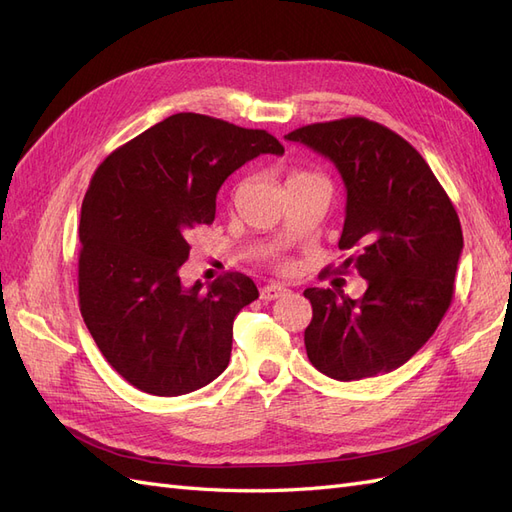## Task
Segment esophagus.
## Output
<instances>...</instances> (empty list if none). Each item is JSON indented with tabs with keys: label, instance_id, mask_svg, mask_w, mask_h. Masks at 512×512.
I'll list each match as a JSON object with an SVG mask.
<instances>
[{
	"label": "esophagus",
	"instance_id": "1",
	"mask_svg": "<svg viewBox=\"0 0 512 512\" xmlns=\"http://www.w3.org/2000/svg\"><path fill=\"white\" fill-rule=\"evenodd\" d=\"M286 292H288V288H286V286H282V284H267V286H262V288H260V299H265V301H275V299L284 297Z\"/></svg>",
	"mask_w": 512,
	"mask_h": 512
}]
</instances>
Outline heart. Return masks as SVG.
Returning <instances> with one entry per match:
<instances>
[{"label":"heart","instance_id":"obj_1","mask_svg":"<svg viewBox=\"0 0 512 512\" xmlns=\"http://www.w3.org/2000/svg\"><path fill=\"white\" fill-rule=\"evenodd\" d=\"M305 175H312V173H297V175H292V179H297V177H305Z\"/></svg>","mask_w":512,"mask_h":512}]
</instances>
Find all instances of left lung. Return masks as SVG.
Listing matches in <instances>:
<instances>
[{"mask_svg":"<svg viewBox=\"0 0 512 512\" xmlns=\"http://www.w3.org/2000/svg\"><path fill=\"white\" fill-rule=\"evenodd\" d=\"M331 160L346 185L339 250L367 290L350 299L307 288V359L333 380L389 374L410 361L453 301L463 235L457 211L408 141L365 117L312 123L284 136Z\"/></svg>","mask_w":512,"mask_h":512,"instance_id":"8db88e82","label":"left lung"}]
</instances>
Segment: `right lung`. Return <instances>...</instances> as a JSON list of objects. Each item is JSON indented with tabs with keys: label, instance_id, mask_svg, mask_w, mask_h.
<instances>
[{
	"label": "right lung",
	"instance_id": "right-lung-1",
	"mask_svg": "<svg viewBox=\"0 0 512 512\" xmlns=\"http://www.w3.org/2000/svg\"><path fill=\"white\" fill-rule=\"evenodd\" d=\"M284 147L265 130L177 113L115 149L91 177L79 224V305L104 359L136 389L177 397L228 367L232 322L258 299L243 273L185 288L192 228L213 224L228 175Z\"/></svg>",
	"mask_w": 512,
	"mask_h": 512
}]
</instances>
